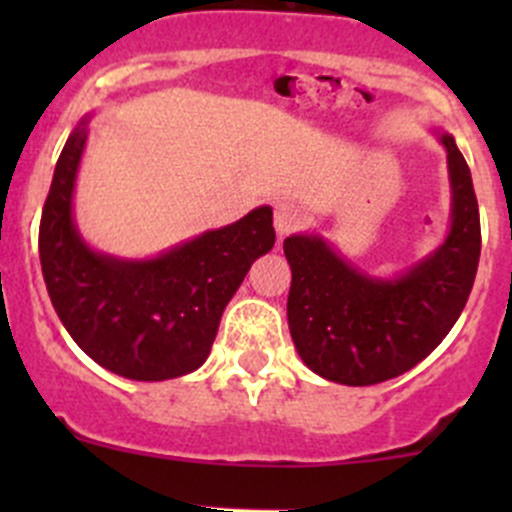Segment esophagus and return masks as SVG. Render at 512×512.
<instances>
[{
	"instance_id": "34e87169",
	"label": "esophagus",
	"mask_w": 512,
	"mask_h": 512,
	"mask_svg": "<svg viewBox=\"0 0 512 512\" xmlns=\"http://www.w3.org/2000/svg\"><path fill=\"white\" fill-rule=\"evenodd\" d=\"M302 223H304V215L299 213L294 205L280 203L275 208V230H277V237H280V240L285 235H289L292 230H297Z\"/></svg>"
}]
</instances>
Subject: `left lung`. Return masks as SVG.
I'll use <instances>...</instances> for the list:
<instances>
[{"label": "left lung", "mask_w": 512, "mask_h": 512, "mask_svg": "<svg viewBox=\"0 0 512 512\" xmlns=\"http://www.w3.org/2000/svg\"><path fill=\"white\" fill-rule=\"evenodd\" d=\"M433 133L446 151L451 223L426 257L381 277L359 270L319 232L285 240L289 334L322 379L344 386L394 379L426 359L466 307L480 257L478 200L451 133Z\"/></svg>", "instance_id": "left-lung-1"}]
</instances>
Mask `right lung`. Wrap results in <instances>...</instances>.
Wrapping results in <instances>:
<instances>
[{"instance_id": "add662e5", "label": "right lung", "mask_w": 512, "mask_h": 512, "mask_svg": "<svg viewBox=\"0 0 512 512\" xmlns=\"http://www.w3.org/2000/svg\"><path fill=\"white\" fill-rule=\"evenodd\" d=\"M89 121L86 113L66 138L41 213L39 257L51 304L103 369L133 381L178 379L205 364L227 302L275 245L272 208L260 205L143 260L96 250L74 218Z\"/></svg>"}]
</instances>
